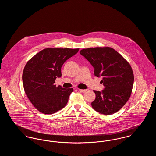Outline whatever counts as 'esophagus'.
<instances>
[{
  "label": "esophagus",
  "instance_id": "34e87169",
  "mask_svg": "<svg viewBox=\"0 0 156 156\" xmlns=\"http://www.w3.org/2000/svg\"><path fill=\"white\" fill-rule=\"evenodd\" d=\"M87 90V89H79V91L81 92H85Z\"/></svg>",
  "mask_w": 156,
  "mask_h": 156
}]
</instances>
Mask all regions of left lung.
Wrapping results in <instances>:
<instances>
[{"label":"left lung","instance_id":"obj_1","mask_svg":"<svg viewBox=\"0 0 156 156\" xmlns=\"http://www.w3.org/2000/svg\"><path fill=\"white\" fill-rule=\"evenodd\" d=\"M80 54L94 68L95 76L103 77L104 89L94 90L95 99L92 108L104 115L119 111L131 95L134 82L133 70L129 63L113 48L95 47L84 48Z\"/></svg>","mask_w":156,"mask_h":156}]
</instances>
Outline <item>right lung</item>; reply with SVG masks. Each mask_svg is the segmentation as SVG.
Returning <instances> with one entry per match:
<instances>
[{"label": "right lung", "instance_id": "1", "mask_svg": "<svg viewBox=\"0 0 156 156\" xmlns=\"http://www.w3.org/2000/svg\"><path fill=\"white\" fill-rule=\"evenodd\" d=\"M79 48H47L38 52L26 63L23 73L25 93L38 111L52 114L64 108L73 88L56 87L61 76V67Z\"/></svg>", "mask_w": 156, "mask_h": 156}]
</instances>
